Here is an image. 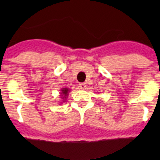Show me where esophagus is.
<instances>
[{"instance_id":"obj_1","label":"esophagus","mask_w":160,"mask_h":160,"mask_svg":"<svg viewBox=\"0 0 160 160\" xmlns=\"http://www.w3.org/2000/svg\"><path fill=\"white\" fill-rule=\"evenodd\" d=\"M85 87H86L85 83H80V84H79V88L80 89H85Z\"/></svg>"}]
</instances>
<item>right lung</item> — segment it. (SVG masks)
Returning <instances> with one entry per match:
<instances>
[{"mask_svg": "<svg viewBox=\"0 0 160 160\" xmlns=\"http://www.w3.org/2000/svg\"><path fill=\"white\" fill-rule=\"evenodd\" d=\"M69 91H70V90L67 89V88H62L61 90H60V96H61V99H64L63 101H64L68 96V93H69Z\"/></svg>", "mask_w": 160, "mask_h": 160, "instance_id": "add662e5", "label": "right lung"}]
</instances>
